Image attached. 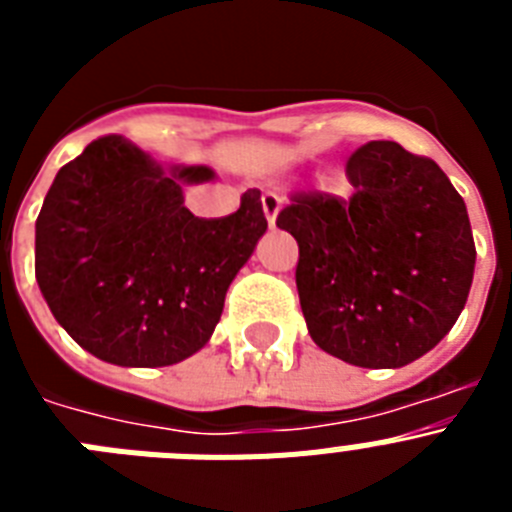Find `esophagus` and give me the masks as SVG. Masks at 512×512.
Here are the masks:
<instances>
[{"mask_svg": "<svg viewBox=\"0 0 512 512\" xmlns=\"http://www.w3.org/2000/svg\"><path fill=\"white\" fill-rule=\"evenodd\" d=\"M261 205H264L266 223H269V228H274V225H277L279 210H282V197H279L277 192H264V197H261Z\"/></svg>", "mask_w": 512, "mask_h": 512, "instance_id": "esophagus-1", "label": "esophagus"}]
</instances>
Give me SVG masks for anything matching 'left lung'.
I'll return each mask as SVG.
<instances>
[{
  "label": "left lung",
  "mask_w": 512,
  "mask_h": 512,
  "mask_svg": "<svg viewBox=\"0 0 512 512\" xmlns=\"http://www.w3.org/2000/svg\"><path fill=\"white\" fill-rule=\"evenodd\" d=\"M354 194H297L277 225L300 246L297 292L312 341L364 369L428 354L467 305V205L436 161L372 140L346 164Z\"/></svg>",
  "instance_id": "1"
}]
</instances>
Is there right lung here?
I'll list each match as a JSON object with an SVG mask.
<instances>
[{"label": "right lung", "mask_w": 512, "mask_h": 512, "mask_svg": "<svg viewBox=\"0 0 512 512\" xmlns=\"http://www.w3.org/2000/svg\"><path fill=\"white\" fill-rule=\"evenodd\" d=\"M210 166L164 169L122 135L63 166L35 223V279L53 318L117 366H169L197 354L225 292L266 233L259 189L228 217H194L184 184Z\"/></svg>", "instance_id": "obj_1"}]
</instances>
